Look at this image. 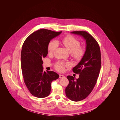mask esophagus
<instances>
[{
  "label": "esophagus",
  "instance_id": "esophagus-1",
  "mask_svg": "<svg viewBox=\"0 0 120 120\" xmlns=\"http://www.w3.org/2000/svg\"><path fill=\"white\" fill-rule=\"evenodd\" d=\"M65 76L64 75H59V78H65Z\"/></svg>",
  "mask_w": 120,
  "mask_h": 120
}]
</instances>
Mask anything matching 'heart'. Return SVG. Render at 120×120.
I'll use <instances>...</instances> for the list:
<instances>
[{"label":"heart","instance_id":"obj_1","mask_svg":"<svg viewBox=\"0 0 120 120\" xmlns=\"http://www.w3.org/2000/svg\"><path fill=\"white\" fill-rule=\"evenodd\" d=\"M61 43L75 60L79 61L84 57L85 53V49L83 47H80V42L74 36L68 35L63 37L61 40ZM57 46L56 41H50L47 46V50L49 53H52L56 49ZM66 66L65 63L62 62H57L55 66V69L58 71H62L64 67Z\"/></svg>","mask_w":120,"mask_h":120}]
</instances>
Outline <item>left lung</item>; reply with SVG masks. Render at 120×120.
I'll return each mask as SVG.
<instances>
[{"instance_id": "left-lung-1", "label": "left lung", "mask_w": 120, "mask_h": 120, "mask_svg": "<svg viewBox=\"0 0 120 120\" xmlns=\"http://www.w3.org/2000/svg\"><path fill=\"white\" fill-rule=\"evenodd\" d=\"M71 33L82 36L86 40V51L84 57L72 69L78 79L68 75L69 84L65 89L66 95L69 99L80 101L91 93L95 86L101 66V52L97 41L86 31H72Z\"/></svg>"}]
</instances>
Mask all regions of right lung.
Wrapping results in <instances>:
<instances>
[{
	"instance_id": "right-lung-1",
	"label": "right lung",
	"mask_w": 120,
	"mask_h": 120,
	"mask_svg": "<svg viewBox=\"0 0 120 120\" xmlns=\"http://www.w3.org/2000/svg\"><path fill=\"white\" fill-rule=\"evenodd\" d=\"M61 33L40 29L30 34L23 43L21 52L22 73L26 86L35 97L43 98L49 96L52 82L59 77L54 71H44L42 58L48 54L49 43Z\"/></svg>"
}]
</instances>
